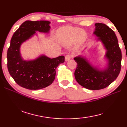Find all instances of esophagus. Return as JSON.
<instances>
[{
  "instance_id": "34e87169",
  "label": "esophagus",
  "mask_w": 127,
  "mask_h": 127,
  "mask_svg": "<svg viewBox=\"0 0 127 127\" xmlns=\"http://www.w3.org/2000/svg\"><path fill=\"white\" fill-rule=\"evenodd\" d=\"M72 55H70V54L66 55L65 56V61L66 62L68 61L69 60H70V59L72 58Z\"/></svg>"
}]
</instances>
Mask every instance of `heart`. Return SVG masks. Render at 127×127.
<instances>
[{
    "instance_id": "1",
    "label": "heart",
    "mask_w": 127,
    "mask_h": 127,
    "mask_svg": "<svg viewBox=\"0 0 127 127\" xmlns=\"http://www.w3.org/2000/svg\"><path fill=\"white\" fill-rule=\"evenodd\" d=\"M86 33L78 27L65 26L60 29L57 32V37L60 42L65 45H69L75 40L80 44L85 40Z\"/></svg>"
}]
</instances>
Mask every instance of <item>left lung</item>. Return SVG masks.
Returning <instances> with one entry per match:
<instances>
[{
    "label": "left lung",
    "instance_id": "1",
    "mask_svg": "<svg viewBox=\"0 0 127 127\" xmlns=\"http://www.w3.org/2000/svg\"><path fill=\"white\" fill-rule=\"evenodd\" d=\"M94 33L101 41L106 49L105 57L108 60L107 68L98 70L81 56L75 57L77 63L74 76L79 85L89 90H97L106 88L117 78L121 69L122 52L117 36L113 30L105 24H95Z\"/></svg>",
    "mask_w": 127,
    "mask_h": 127
}]
</instances>
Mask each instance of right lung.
<instances>
[{
	"label": "right lung",
	"mask_w": 127,
	"mask_h": 127,
	"mask_svg": "<svg viewBox=\"0 0 127 127\" xmlns=\"http://www.w3.org/2000/svg\"><path fill=\"white\" fill-rule=\"evenodd\" d=\"M50 22L48 21H26L14 33L7 51L8 71L15 82L25 89L40 90L50 85L54 80L56 69L64 62V56L51 59L41 55L33 61H24L20 47L23 42L36 33V31L48 33Z\"/></svg>",
	"instance_id": "right-lung-1"
}]
</instances>
